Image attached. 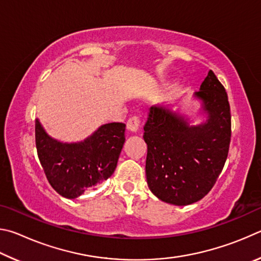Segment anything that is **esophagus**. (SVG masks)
I'll return each instance as SVG.
<instances>
[{
    "instance_id": "esophagus-1",
    "label": "esophagus",
    "mask_w": 261,
    "mask_h": 261,
    "mask_svg": "<svg viewBox=\"0 0 261 261\" xmlns=\"http://www.w3.org/2000/svg\"><path fill=\"white\" fill-rule=\"evenodd\" d=\"M139 126H140V120L137 116L129 118V121H127V123H126L127 130L131 132H136L139 129Z\"/></svg>"
}]
</instances>
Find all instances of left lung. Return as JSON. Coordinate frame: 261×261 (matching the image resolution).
Segmentation results:
<instances>
[{"instance_id": "obj_1", "label": "left lung", "mask_w": 261, "mask_h": 261, "mask_svg": "<svg viewBox=\"0 0 261 261\" xmlns=\"http://www.w3.org/2000/svg\"><path fill=\"white\" fill-rule=\"evenodd\" d=\"M194 98L201 101L206 122L192 125L169 105H155L144 126L148 188L159 199L176 206L193 204L211 191L230 145L228 95L212 70Z\"/></svg>"}]
</instances>
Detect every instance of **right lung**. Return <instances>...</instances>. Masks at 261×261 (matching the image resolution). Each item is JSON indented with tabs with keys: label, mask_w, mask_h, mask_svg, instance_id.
Here are the masks:
<instances>
[{
	"label": "right lung",
	"mask_w": 261,
	"mask_h": 261,
	"mask_svg": "<svg viewBox=\"0 0 261 261\" xmlns=\"http://www.w3.org/2000/svg\"><path fill=\"white\" fill-rule=\"evenodd\" d=\"M125 124L108 123L79 143L51 138L35 120V145L48 182L62 197L74 199L115 171L125 137Z\"/></svg>",
	"instance_id": "add662e5"
}]
</instances>
